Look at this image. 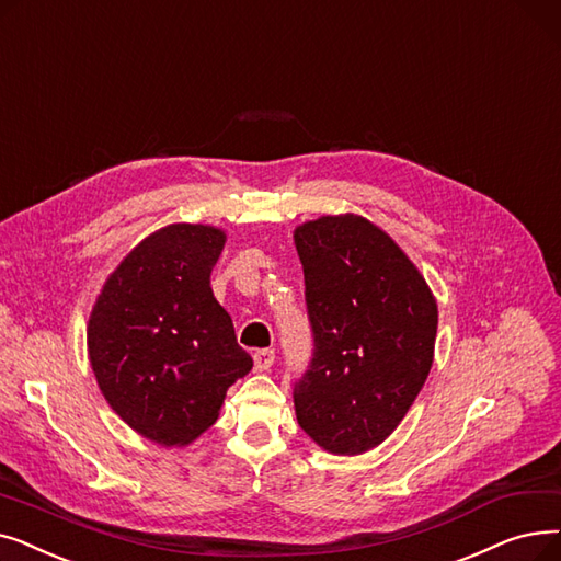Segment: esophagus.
I'll use <instances>...</instances> for the list:
<instances>
[{"instance_id":"obj_1","label":"esophagus","mask_w":561,"mask_h":561,"mask_svg":"<svg viewBox=\"0 0 561 561\" xmlns=\"http://www.w3.org/2000/svg\"><path fill=\"white\" fill-rule=\"evenodd\" d=\"M274 360H276L274 350H257V352L253 354L255 369H260V371H266V369H270V367L274 365Z\"/></svg>"}]
</instances>
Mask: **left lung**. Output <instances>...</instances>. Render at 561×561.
Listing matches in <instances>:
<instances>
[{"label":"left lung","instance_id":"1","mask_svg":"<svg viewBox=\"0 0 561 561\" xmlns=\"http://www.w3.org/2000/svg\"><path fill=\"white\" fill-rule=\"evenodd\" d=\"M312 360L295 383L301 430L333 455H363L404 420L434 363L438 306L392 237L356 215L295 230Z\"/></svg>","mask_w":561,"mask_h":561}]
</instances>
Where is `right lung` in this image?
Listing matches in <instances>:
<instances>
[{
    "label": "right lung",
    "mask_w": 561,
    "mask_h": 561,
    "mask_svg": "<svg viewBox=\"0 0 561 561\" xmlns=\"http://www.w3.org/2000/svg\"><path fill=\"white\" fill-rule=\"evenodd\" d=\"M224 244L215 226L157 230L123 257L91 310L89 360L106 404L157 445L196 440L253 367L209 285Z\"/></svg>",
    "instance_id": "add662e5"
}]
</instances>
